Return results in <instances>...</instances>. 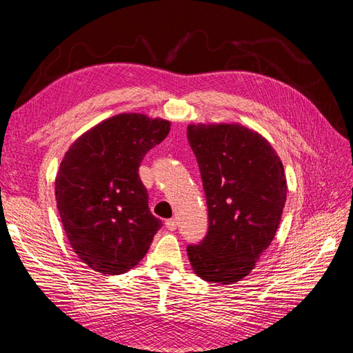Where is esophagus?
I'll list each match as a JSON object with an SVG mask.
<instances>
[{
    "instance_id": "obj_1",
    "label": "esophagus",
    "mask_w": 353,
    "mask_h": 353,
    "mask_svg": "<svg viewBox=\"0 0 353 353\" xmlns=\"http://www.w3.org/2000/svg\"><path fill=\"white\" fill-rule=\"evenodd\" d=\"M165 228H167L168 230H176L177 229V221L174 219H170L165 221Z\"/></svg>"
}]
</instances>
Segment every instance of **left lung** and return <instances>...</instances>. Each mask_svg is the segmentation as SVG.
Here are the masks:
<instances>
[{
  "instance_id": "1",
  "label": "left lung",
  "mask_w": 353,
  "mask_h": 353,
  "mask_svg": "<svg viewBox=\"0 0 353 353\" xmlns=\"http://www.w3.org/2000/svg\"><path fill=\"white\" fill-rule=\"evenodd\" d=\"M209 228L188 245L194 273L230 285L249 274L272 244L287 200L283 165L272 144L241 124H190Z\"/></svg>"
}]
</instances>
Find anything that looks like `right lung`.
Instances as JSON below:
<instances>
[{
    "mask_svg": "<svg viewBox=\"0 0 353 353\" xmlns=\"http://www.w3.org/2000/svg\"><path fill=\"white\" fill-rule=\"evenodd\" d=\"M170 125L144 114H119L85 132L65 153L54 188L59 215L72 250L94 272H129L161 229L138 170Z\"/></svg>",
    "mask_w": 353,
    "mask_h": 353,
    "instance_id": "1",
    "label": "right lung"
}]
</instances>
